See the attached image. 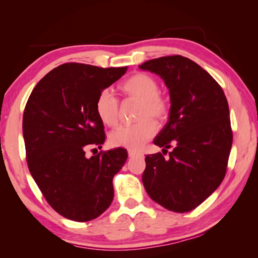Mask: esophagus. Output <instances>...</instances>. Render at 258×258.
Segmentation results:
<instances>
[{
  "label": "esophagus",
  "mask_w": 258,
  "mask_h": 258,
  "mask_svg": "<svg viewBox=\"0 0 258 258\" xmlns=\"http://www.w3.org/2000/svg\"><path fill=\"white\" fill-rule=\"evenodd\" d=\"M128 157L130 158H143V154L135 150H128Z\"/></svg>",
  "instance_id": "34e87169"
}]
</instances>
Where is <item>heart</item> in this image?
<instances>
[{
    "instance_id": "heart-1",
    "label": "heart",
    "mask_w": 258,
    "mask_h": 258,
    "mask_svg": "<svg viewBox=\"0 0 258 258\" xmlns=\"http://www.w3.org/2000/svg\"><path fill=\"white\" fill-rule=\"evenodd\" d=\"M120 89L127 97L140 101L137 113L140 120L134 124L120 125L112 131L109 140L113 147L139 150L156 134L157 128L153 121L161 123L167 118L169 104L167 99L158 92V82L148 74H134L121 84ZM95 111L104 125L117 124L119 102L111 89H104L98 94Z\"/></svg>"
}]
</instances>
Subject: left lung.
<instances>
[{
  "label": "left lung",
  "mask_w": 258,
  "mask_h": 258,
  "mask_svg": "<svg viewBox=\"0 0 258 258\" xmlns=\"http://www.w3.org/2000/svg\"><path fill=\"white\" fill-rule=\"evenodd\" d=\"M139 68L158 75L169 91L168 121L154 143L164 154L173 148L168 157L161 152L146 157L143 185L168 211L190 212L225 176L232 147L228 100L218 83L185 56H161Z\"/></svg>",
  "instance_id": "obj_1"
}]
</instances>
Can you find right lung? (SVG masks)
<instances>
[{
	"instance_id": "add662e5",
	"label": "right lung",
	"mask_w": 258,
	"mask_h": 258,
	"mask_svg": "<svg viewBox=\"0 0 258 258\" xmlns=\"http://www.w3.org/2000/svg\"><path fill=\"white\" fill-rule=\"evenodd\" d=\"M126 71L63 63L37 83L26 103L23 132L29 172L50 206L72 221L94 220L113 199L112 178L127 151L116 148L90 158L85 151L101 149L106 140L95 111L98 94Z\"/></svg>"
}]
</instances>
